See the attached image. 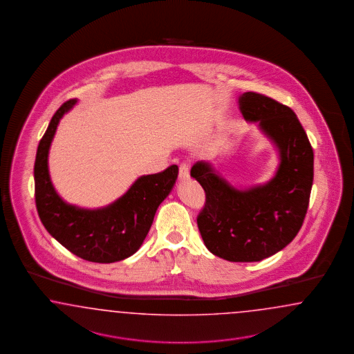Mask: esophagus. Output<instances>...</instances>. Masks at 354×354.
Listing matches in <instances>:
<instances>
[{
  "mask_svg": "<svg viewBox=\"0 0 354 354\" xmlns=\"http://www.w3.org/2000/svg\"><path fill=\"white\" fill-rule=\"evenodd\" d=\"M189 178V167L187 163H182L179 166V179L180 180H185Z\"/></svg>",
  "mask_w": 354,
  "mask_h": 354,
  "instance_id": "1",
  "label": "esophagus"
}]
</instances>
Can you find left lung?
Returning a JSON list of instances; mask_svg holds the SVG:
<instances>
[{"label": "left lung", "mask_w": 354, "mask_h": 354, "mask_svg": "<svg viewBox=\"0 0 354 354\" xmlns=\"http://www.w3.org/2000/svg\"><path fill=\"white\" fill-rule=\"evenodd\" d=\"M239 109L277 147L280 162L275 175L265 184L237 189L209 162L198 161L191 176L206 194L197 216L206 248L231 262H258L287 247L299 234L309 206L314 153L290 107L245 92L239 97Z\"/></svg>", "instance_id": "left-lung-1"}]
</instances>
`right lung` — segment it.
<instances>
[{"mask_svg": "<svg viewBox=\"0 0 354 354\" xmlns=\"http://www.w3.org/2000/svg\"><path fill=\"white\" fill-rule=\"evenodd\" d=\"M76 100L59 107L37 147L35 161V198L46 231L77 257L97 263H113L136 253L144 243L162 201L176 182V165L165 171L142 175L113 204L83 209L67 204L54 189L48 154L57 126Z\"/></svg>", "mask_w": 354, "mask_h": 354, "instance_id": "1", "label": "right lung"}]
</instances>
